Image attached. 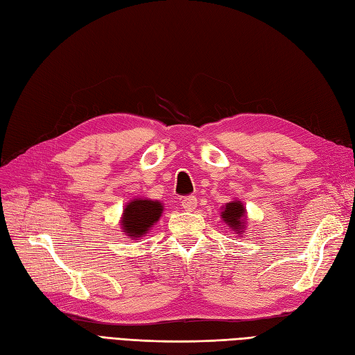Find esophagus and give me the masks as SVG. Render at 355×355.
Wrapping results in <instances>:
<instances>
[{
    "instance_id": "34e87169",
    "label": "esophagus",
    "mask_w": 355,
    "mask_h": 355,
    "mask_svg": "<svg viewBox=\"0 0 355 355\" xmlns=\"http://www.w3.org/2000/svg\"><path fill=\"white\" fill-rule=\"evenodd\" d=\"M181 207L184 208L186 211H193L196 208V198L195 196H187L181 201Z\"/></svg>"
}]
</instances>
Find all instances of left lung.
Masks as SVG:
<instances>
[{
  "label": "left lung",
  "instance_id": "8db88e82",
  "mask_svg": "<svg viewBox=\"0 0 355 355\" xmlns=\"http://www.w3.org/2000/svg\"><path fill=\"white\" fill-rule=\"evenodd\" d=\"M220 217H222V220L230 226V228L234 230L235 234L240 235L244 232V230L248 228L246 226L248 211L240 199H234V201L226 202L225 205H222Z\"/></svg>",
  "mask_w": 355,
  "mask_h": 355
}]
</instances>
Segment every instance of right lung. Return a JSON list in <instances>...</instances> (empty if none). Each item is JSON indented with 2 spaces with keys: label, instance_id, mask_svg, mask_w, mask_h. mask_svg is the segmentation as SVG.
<instances>
[{
  "label": "right lung",
  "instance_id": "add662e5",
  "mask_svg": "<svg viewBox=\"0 0 355 355\" xmlns=\"http://www.w3.org/2000/svg\"><path fill=\"white\" fill-rule=\"evenodd\" d=\"M163 213V204L147 198H135L125 204L121 214V230L133 240H138L147 234L154 223H157Z\"/></svg>",
  "mask_w": 355,
  "mask_h": 355
}]
</instances>
